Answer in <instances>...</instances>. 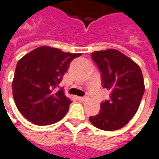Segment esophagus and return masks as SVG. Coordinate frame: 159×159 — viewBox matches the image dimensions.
Masks as SVG:
<instances>
[{"instance_id":"34e87169","label":"esophagus","mask_w":159,"mask_h":159,"mask_svg":"<svg viewBox=\"0 0 159 159\" xmlns=\"http://www.w3.org/2000/svg\"><path fill=\"white\" fill-rule=\"evenodd\" d=\"M78 100L81 101H85V100H89V97L88 96H84V97H78Z\"/></svg>"}]
</instances>
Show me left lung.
<instances>
[{
	"label": "left lung",
	"mask_w": 159,
	"mask_h": 159,
	"mask_svg": "<svg viewBox=\"0 0 159 159\" xmlns=\"http://www.w3.org/2000/svg\"><path fill=\"white\" fill-rule=\"evenodd\" d=\"M92 58L101 72L102 85L111 93L110 100L102 102L100 113L89 120L100 130H118L139 108L145 90L142 70L133 59L115 49L94 52Z\"/></svg>",
	"instance_id": "1"
}]
</instances>
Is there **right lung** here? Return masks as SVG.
Listing matches in <instances>:
<instances>
[{
    "label": "right lung",
    "instance_id": "add662e5",
    "mask_svg": "<svg viewBox=\"0 0 159 159\" xmlns=\"http://www.w3.org/2000/svg\"><path fill=\"white\" fill-rule=\"evenodd\" d=\"M81 53L41 46L18 60L12 81L17 109L28 121L48 125L61 120L72 102L63 89L56 91L70 62Z\"/></svg>",
    "mask_w": 159,
    "mask_h": 159
}]
</instances>
